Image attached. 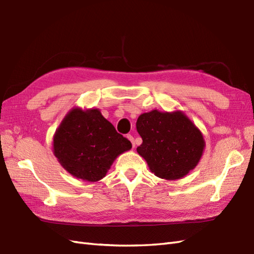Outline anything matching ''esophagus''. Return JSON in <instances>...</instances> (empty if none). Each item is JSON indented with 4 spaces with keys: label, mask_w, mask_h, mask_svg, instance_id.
<instances>
[{
    "label": "esophagus",
    "mask_w": 254,
    "mask_h": 254,
    "mask_svg": "<svg viewBox=\"0 0 254 254\" xmlns=\"http://www.w3.org/2000/svg\"><path fill=\"white\" fill-rule=\"evenodd\" d=\"M127 138L130 140V142H131V144H132V147H134V146H135V142H134L133 136H132L131 134H128V135H127Z\"/></svg>",
    "instance_id": "esophagus-1"
}]
</instances>
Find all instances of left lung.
I'll list each match as a JSON object with an SVG mask.
<instances>
[{
    "instance_id": "1",
    "label": "left lung",
    "mask_w": 254,
    "mask_h": 254,
    "mask_svg": "<svg viewBox=\"0 0 254 254\" xmlns=\"http://www.w3.org/2000/svg\"><path fill=\"white\" fill-rule=\"evenodd\" d=\"M136 131L143 140L136 152L156 176L166 180H178L194 169L205 146L200 130L182 112L143 113Z\"/></svg>"
}]
</instances>
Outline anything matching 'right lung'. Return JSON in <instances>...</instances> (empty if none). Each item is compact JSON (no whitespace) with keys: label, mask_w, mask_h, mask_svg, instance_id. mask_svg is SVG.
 <instances>
[{"label":"right lung","mask_w":254,"mask_h":254,"mask_svg":"<svg viewBox=\"0 0 254 254\" xmlns=\"http://www.w3.org/2000/svg\"><path fill=\"white\" fill-rule=\"evenodd\" d=\"M131 146L97 109H72L53 139L54 155L63 168L87 182L101 180L116 157Z\"/></svg>","instance_id":"add662e5"}]
</instances>
